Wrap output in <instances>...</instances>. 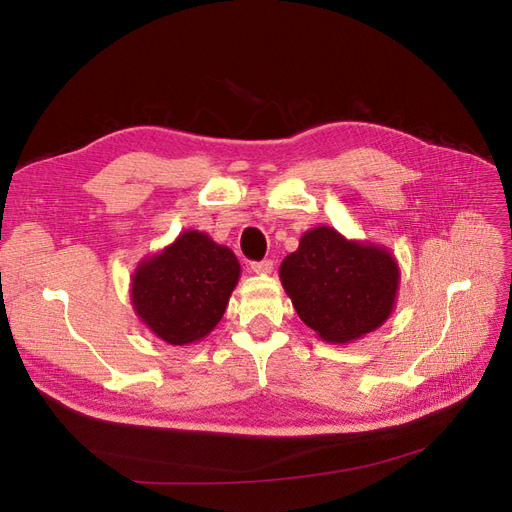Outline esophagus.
Instances as JSON below:
<instances>
[{
	"label": "esophagus",
	"mask_w": 512,
	"mask_h": 512,
	"mask_svg": "<svg viewBox=\"0 0 512 512\" xmlns=\"http://www.w3.org/2000/svg\"><path fill=\"white\" fill-rule=\"evenodd\" d=\"M274 268V261L272 259H261V261H251V270L255 274H268Z\"/></svg>",
	"instance_id": "obj_1"
}]
</instances>
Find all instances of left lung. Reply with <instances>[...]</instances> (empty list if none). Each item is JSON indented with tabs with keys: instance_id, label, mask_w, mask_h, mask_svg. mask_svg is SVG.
<instances>
[{
	"instance_id": "1",
	"label": "left lung",
	"mask_w": 512,
	"mask_h": 512,
	"mask_svg": "<svg viewBox=\"0 0 512 512\" xmlns=\"http://www.w3.org/2000/svg\"><path fill=\"white\" fill-rule=\"evenodd\" d=\"M281 281L306 326L328 343H347L388 319L399 268L384 248L347 242L334 229L317 227L285 257Z\"/></svg>"
}]
</instances>
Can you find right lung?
<instances>
[{
    "instance_id": "right-lung-1",
    "label": "right lung",
    "mask_w": 512,
    "mask_h": 512,
    "mask_svg": "<svg viewBox=\"0 0 512 512\" xmlns=\"http://www.w3.org/2000/svg\"><path fill=\"white\" fill-rule=\"evenodd\" d=\"M238 276L240 264L227 246H218L206 233L184 231L137 268L135 311L171 345L199 341L221 321Z\"/></svg>"
}]
</instances>
